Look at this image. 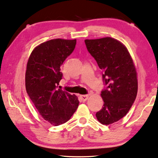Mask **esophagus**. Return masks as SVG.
I'll return each instance as SVG.
<instances>
[{"mask_svg": "<svg viewBox=\"0 0 158 158\" xmlns=\"http://www.w3.org/2000/svg\"><path fill=\"white\" fill-rule=\"evenodd\" d=\"M80 98L82 101H86L89 98V95H81V96H80Z\"/></svg>", "mask_w": 158, "mask_h": 158, "instance_id": "esophagus-1", "label": "esophagus"}]
</instances>
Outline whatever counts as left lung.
Wrapping results in <instances>:
<instances>
[{
	"label": "left lung",
	"mask_w": 158,
	"mask_h": 158,
	"mask_svg": "<svg viewBox=\"0 0 158 158\" xmlns=\"http://www.w3.org/2000/svg\"><path fill=\"white\" fill-rule=\"evenodd\" d=\"M86 48L102 70L104 104L96 116L102 124L119 121L131 108L138 91L136 70L129 52L110 37L85 40Z\"/></svg>",
	"instance_id": "obj_1"
}]
</instances>
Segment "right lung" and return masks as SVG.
<instances>
[{
	"mask_svg": "<svg viewBox=\"0 0 158 158\" xmlns=\"http://www.w3.org/2000/svg\"><path fill=\"white\" fill-rule=\"evenodd\" d=\"M76 44V39L46 41L35 48L27 62V94L42 117L53 126L68 121L79 103L77 96L62 91L59 86L63 76L60 65L73 52Z\"/></svg>",
	"mask_w": 158,
	"mask_h": 158,
	"instance_id": "obj_1",
	"label": "right lung"
}]
</instances>
